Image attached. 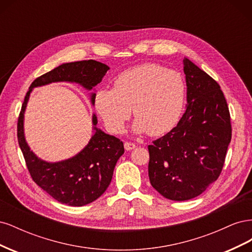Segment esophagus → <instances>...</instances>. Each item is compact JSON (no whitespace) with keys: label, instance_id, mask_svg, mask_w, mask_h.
Returning a JSON list of instances; mask_svg holds the SVG:
<instances>
[{"label":"esophagus","instance_id":"esophagus-1","mask_svg":"<svg viewBox=\"0 0 252 252\" xmlns=\"http://www.w3.org/2000/svg\"><path fill=\"white\" fill-rule=\"evenodd\" d=\"M124 147H125V149L126 150H132V149H134L136 146H135V144L134 143H131V142H125L124 143Z\"/></svg>","mask_w":252,"mask_h":252}]
</instances>
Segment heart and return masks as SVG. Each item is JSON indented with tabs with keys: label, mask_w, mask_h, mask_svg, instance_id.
Wrapping results in <instances>:
<instances>
[{
	"label": "heart",
	"mask_w": 252,
	"mask_h": 252,
	"mask_svg": "<svg viewBox=\"0 0 252 252\" xmlns=\"http://www.w3.org/2000/svg\"><path fill=\"white\" fill-rule=\"evenodd\" d=\"M186 97L182 75L158 64H142L120 73L113 88L96 91L94 105L110 131L120 133L131 116L133 129L161 135L177 125Z\"/></svg>",
	"instance_id": "obj_1"
}]
</instances>
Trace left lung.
I'll return each instance as SVG.
<instances>
[{"label": "left lung", "mask_w": 252, "mask_h": 252, "mask_svg": "<svg viewBox=\"0 0 252 252\" xmlns=\"http://www.w3.org/2000/svg\"><path fill=\"white\" fill-rule=\"evenodd\" d=\"M187 108L178 125L148 145V175L166 199L186 201L217 181L231 141L226 98L216 80L184 59Z\"/></svg>", "instance_id": "left-lung-1"}]
</instances>
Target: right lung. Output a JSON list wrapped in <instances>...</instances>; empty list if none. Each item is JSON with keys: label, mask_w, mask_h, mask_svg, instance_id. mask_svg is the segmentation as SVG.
<instances>
[{"label": "right lung", "mask_w": 252, "mask_h": 252, "mask_svg": "<svg viewBox=\"0 0 252 252\" xmlns=\"http://www.w3.org/2000/svg\"><path fill=\"white\" fill-rule=\"evenodd\" d=\"M109 69L107 65L94 60L79 61L60 65L36 78L30 85L18 119V141L32 179L58 202L69 206H83L95 201L108 188L114 167L124 154V144L100 129L79 155L59 163H47L30 151L23 131V119L28 97L33 87L52 82H75L86 89H93ZM95 94L91 95L94 103ZM95 126V116L93 119Z\"/></svg>", "instance_id": "add662e5"}]
</instances>
